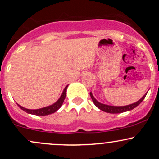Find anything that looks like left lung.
<instances>
[{
  "mask_svg": "<svg viewBox=\"0 0 159 159\" xmlns=\"http://www.w3.org/2000/svg\"><path fill=\"white\" fill-rule=\"evenodd\" d=\"M90 94L91 98H92L93 102L94 105H96L98 108H99L100 110L105 111V112L110 113V114H120V113H123V112H125V111L132 110V109H134V107H136L138 105H139L142 102V101L144 99V98L146 97V96H147V93H146L140 100H138V101L136 102L131 104V105H125V106H111V105H105V104L100 103L99 102H98L97 100L94 98V96H93L92 93L90 92Z\"/></svg>",
  "mask_w": 159,
  "mask_h": 159,
  "instance_id": "obj_1",
  "label": "left lung"
}]
</instances>
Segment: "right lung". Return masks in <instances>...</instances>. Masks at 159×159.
<instances>
[{
    "instance_id": "right-lung-1",
    "label": "right lung",
    "mask_w": 159,
    "mask_h": 159,
    "mask_svg": "<svg viewBox=\"0 0 159 159\" xmlns=\"http://www.w3.org/2000/svg\"><path fill=\"white\" fill-rule=\"evenodd\" d=\"M68 85L65 87L64 90H63V93H62L61 96L60 97L59 99L55 103H54L52 105H49V106L43 107V108H39V109H36V110H31V109H27L25 108L21 105H18L20 108L21 110H23L24 111L27 113V114H34V115H36V116H46V115H49L52 114L53 113L56 112L58 109L60 108L63 105V102H64V99L66 98V89Z\"/></svg>"
}]
</instances>
